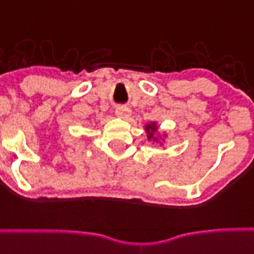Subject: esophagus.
<instances>
[{"label": "esophagus", "mask_w": 254, "mask_h": 254, "mask_svg": "<svg viewBox=\"0 0 254 254\" xmlns=\"http://www.w3.org/2000/svg\"><path fill=\"white\" fill-rule=\"evenodd\" d=\"M116 115L119 116V117H123V119H127L131 115V111L127 107L119 105V107L116 108Z\"/></svg>", "instance_id": "34e87169"}]
</instances>
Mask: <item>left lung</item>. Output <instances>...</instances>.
Wrapping results in <instances>:
<instances>
[{
	"instance_id": "obj_1",
	"label": "left lung",
	"mask_w": 254,
	"mask_h": 254,
	"mask_svg": "<svg viewBox=\"0 0 254 254\" xmlns=\"http://www.w3.org/2000/svg\"><path fill=\"white\" fill-rule=\"evenodd\" d=\"M147 129H151V130H153V129H154V124H151V125H147ZM153 134H150V137Z\"/></svg>"
}]
</instances>
